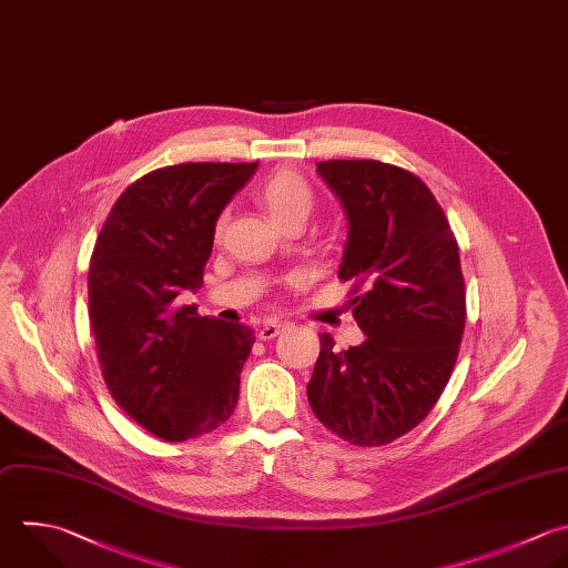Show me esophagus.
I'll return each mask as SVG.
<instances>
[{
	"label": "esophagus",
	"instance_id": "1",
	"mask_svg": "<svg viewBox=\"0 0 568 568\" xmlns=\"http://www.w3.org/2000/svg\"><path fill=\"white\" fill-rule=\"evenodd\" d=\"M282 328H284V324H282V322H271V320H268V322H264V324L260 326L257 337H260V339H264V342H266V339H273V337H277V335H280V331H282Z\"/></svg>",
	"mask_w": 568,
	"mask_h": 568
}]
</instances>
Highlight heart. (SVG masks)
Here are the masks:
<instances>
[{"instance_id":"1","label":"heart","mask_w":568,"mask_h":568,"mask_svg":"<svg viewBox=\"0 0 568 568\" xmlns=\"http://www.w3.org/2000/svg\"><path fill=\"white\" fill-rule=\"evenodd\" d=\"M257 200L280 226H286L288 222L306 220L311 215L315 204V193L306 182V178H302L295 171L282 169L271 173L260 184Z\"/></svg>"}]
</instances>
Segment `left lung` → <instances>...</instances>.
Segmentation results:
<instances>
[{
  "mask_svg": "<svg viewBox=\"0 0 568 568\" xmlns=\"http://www.w3.org/2000/svg\"><path fill=\"white\" fill-rule=\"evenodd\" d=\"M348 215L337 277L351 282L366 342L337 351L320 335L306 386L315 417L344 442L384 446L413 430L453 373L466 291L457 240L430 189L377 160L317 162Z\"/></svg>",
  "mask_w": 568,
  "mask_h": 568,
  "instance_id": "left-lung-1",
  "label": "left lung"
}]
</instances>
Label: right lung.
Instances as JSON below:
<instances>
[{
  "instance_id": "obj_1",
  "label": "right lung",
  "mask_w": 568,
  "mask_h": 568,
  "mask_svg": "<svg viewBox=\"0 0 568 568\" xmlns=\"http://www.w3.org/2000/svg\"><path fill=\"white\" fill-rule=\"evenodd\" d=\"M257 162H186L135 180L91 255L89 320L118 406L166 442L222 426L240 397L255 335L180 304L200 288L215 222Z\"/></svg>"
}]
</instances>
